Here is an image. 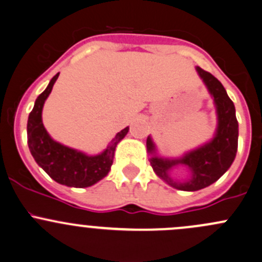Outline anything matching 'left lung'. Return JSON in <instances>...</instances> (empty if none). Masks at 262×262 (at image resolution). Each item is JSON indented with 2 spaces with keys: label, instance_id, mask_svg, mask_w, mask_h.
<instances>
[{
  "label": "left lung",
  "instance_id": "obj_1",
  "mask_svg": "<svg viewBox=\"0 0 262 262\" xmlns=\"http://www.w3.org/2000/svg\"><path fill=\"white\" fill-rule=\"evenodd\" d=\"M195 69L214 102L217 128L213 139L180 158L159 156L152 139L149 136L146 140L147 152L151 155L150 164L155 174L170 187L185 191L203 189L217 182L230 169L238 145V122L233 102L217 78L199 67ZM179 165L187 166L190 170L187 180L178 181L172 178V169Z\"/></svg>",
  "mask_w": 262,
  "mask_h": 262
}]
</instances>
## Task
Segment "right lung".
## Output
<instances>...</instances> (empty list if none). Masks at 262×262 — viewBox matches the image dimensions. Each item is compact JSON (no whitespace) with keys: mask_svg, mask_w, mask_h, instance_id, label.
Segmentation results:
<instances>
[{"mask_svg":"<svg viewBox=\"0 0 262 262\" xmlns=\"http://www.w3.org/2000/svg\"><path fill=\"white\" fill-rule=\"evenodd\" d=\"M58 77L59 73L51 78L47 90L37 97L34 108L29 115V149L37 165L56 183L67 187L87 188L103 179L111 170L116 146L127 135L128 127L118 132L107 149L97 155H87L55 141L44 127L41 115L45 101Z\"/></svg>","mask_w":262,"mask_h":262,"instance_id":"1","label":"right lung"}]
</instances>
